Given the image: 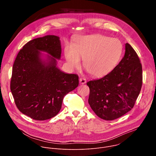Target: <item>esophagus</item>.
<instances>
[{
	"instance_id": "esophagus-1",
	"label": "esophagus",
	"mask_w": 156,
	"mask_h": 156,
	"mask_svg": "<svg viewBox=\"0 0 156 156\" xmlns=\"http://www.w3.org/2000/svg\"><path fill=\"white\" fill-rule=\"evenodd\" d=\"M80 84H85L86 83V80L84 78H81L80 79Z\"/></svg>"
}]
</instances>
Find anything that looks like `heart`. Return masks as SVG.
Here are the masks:
<instances>
[{
    "label": "heart",
    "mask_w": 156,
    "mask_h": 156,
    "mask_svg": "<svg viewBox=\"0 0 156 156\" xmlns=\"http://www.w3.org/2000/svg\"><path fill=\"white\" fill-rule=\"evenodd\" d=\"M123 45L116 38L101 34L80 36L73 45L66 44L64 54L71 69H78L83 59V66L94 77L104 76L112 72L120 60Z\"/></svg>",
    "instance_id": "obj_1"
}]
</instances>
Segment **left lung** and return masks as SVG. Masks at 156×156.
Returning <instances> with one entry per match:
<instances>
[{"label": "left lung", "mask_w": 156, "mask_h": 156, "mask_svg": "<svg viewBox=\"0 0 156 156\" xmlns=\"http://www.w3.org/2000/svg\"><path fill=\"white\" fill-rule=\"evenodd\" d=\"M142 83L140 58L126 43L125 55L115 69L103 78L87 83L90 87L88 103L101 119H117L134 107Z\"/></svg>", "instance_id": "8db88e82"}]
</instances>
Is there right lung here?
I'll return each instance as SVG.
<instances>
[{
    "label": "right lung",
    "mask_w": 156,
    "mask_h": 156,
    "mask_svg": "<svg viewBox=\"0 0 156 156\" xmlns=\"http://www.w3.org/2000/svg\"><path fill=\"white\" fill-rule=\"evenodd\" d=\"M40 51L51 56L42 60ZM61 52L59 37L47 35L28 42L14 62L11 92L18 110L34 120L55 117L64 96L78 86L77 75L65 73L57 67Z\"/></svg>",
    "instance_id": "obj_1"
}]
</instances>
